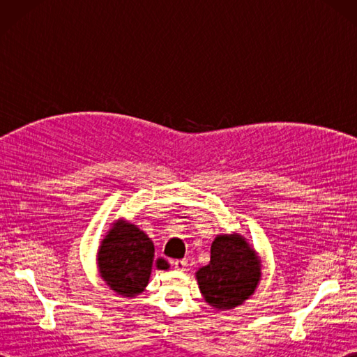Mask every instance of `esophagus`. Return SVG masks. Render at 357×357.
I'll list each match as a JSON object with an SVG mask.
<instances>
[{
	"instance_id": "34e87169",
	"label": "esophagus",
	"mask_w": 357,
	"mask_h": 357,
	"mask_svg": "<svg viewBox=\"0 0 357 357\" xmlns=\"http://www.w3.org/2000/svg\"><path fill=\"white\" fill-rule=\"evenodd\" d=\"M173 265H174V270L184 271L187 268V261L185 259H178V261L173 262Z\"/></svg>"
}]
</instances>
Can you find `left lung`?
I'll return each mask as SVG.
<instances>
[{
  "label": "left lung",
  "instance_id": "left-lung-1",
  "mask_svg": "<svg viewBox=\"0 0 357 357\" xmlns=\"http://www.w3.org/2000/svg\"><path fill=\"white\" fill-rule=\"evenodd\" d=\"M256 250L239 233L216 234L210 262L195 273L204 301L219 312L239 307L253 296L262 276Z\"/></svg>",
  "mask_w": 357,
  "mask_h": 357
}]
</instances>
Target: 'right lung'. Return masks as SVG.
I'll return each mask as SVG.
<instances>
[{
  "instance_id": "add662e5",
  "label": "right lung",
  "mask_w": 357,
  "mask_h": 357,
  "mask_svg": "<svg viewBox=\"0 0 357 357\" xmlns=\"http://www.w3.org/2000/svg\"><path fill=\"white\" fill-rule=\"evenodd\" d=\"M96 264L105 285L123 298H135L142 293L153 267L170 268L162 257L155 259L153 242L147 234L124 218L110 224L98 247Z\"/></svg>"
}]
</instances>
